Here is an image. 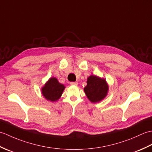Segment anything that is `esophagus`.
<instances>
[{"label": "esophagus", "instance_id": "obj_1", "mask_svg": "<svg viewBox=\"0 0 152 152\" xmlns=\"http://www.w3.org/2000/svg\"><path fill=\"white\" fill-rule=\"evenodd\" d=\"M70 84L71 86H76L77 85H78V83H77V82H70Z\"/></svg>", "mask_w": 152, "mask_h": 152}]
</instances>
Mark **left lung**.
Here are the masks:
<instances>
[{"label": "left lung", "mask_w": 152, "mask_h": 152, "mask_svg": "<svg viewBox=\"0 0 152 152\" xmlns=\"http://www.w3.org/2000/svg\"><path fill=\"white\" fill-rule=\"evenodd\" d=\"M83 90L90 101L98 102L101 101L107 95L108 86L104 79L91 75L88 78L87 86Z\"/></svg>", "instance_id": "8db88e82"}]
</instances>
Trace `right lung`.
I'll list each match as a JSON object with an SVG mask.
<instances>
[{
    "label": "right lung",
    "instance_id": "1",
    "mask_svg": "<svg viewBox=\"0 0 152 152\" xmlns=\"http://www.w3.org/2000/svg\"><path fill=\"white\" fill-rule=\"evenodd\" d=\"M65 87L61 84L57 78H51L42 88V93L48 101H57L62 95Z\"/></svg>",
    "mask_w": 152,
    "mask_h": 152
}]
</instances>
